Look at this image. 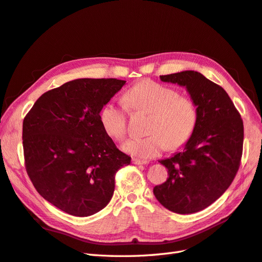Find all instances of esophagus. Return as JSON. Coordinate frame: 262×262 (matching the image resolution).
<instances>
[{
  "instance_id": "esophagus-1",
  "label": "esophagus",
  "mask_w": 262,
  "mask_h": 262,
  "mask_svg": "<svg viewBox=\"0 0 262 262\" xmlns=\"http://www.w3.org/2000/svg\"><path fill=\"white\" fill-rule=\"evenodd\" d=\"M132 163L136 164V165H144V164H146V162L138 160V158H132Z\"/></svg>"
}]
</instances>
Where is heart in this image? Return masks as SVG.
Here are the masks:
<instances>
[{
  "label": "heart",
  "instance_id": "obj_1",
  "mask_svg": "<svg viewBox=\"0 0 262 262\" xmlns=\"http://www.w3.org/2000/svg\"><path fill=\"white\" fill-rule=\"evenodd\" d=\"M122 100L134 113L148 114L145 138L129 140L126 153L148 160L160 155L165 147L178 149L192 137L198 122V110L192 99L179 95L172 87L154 81H141L126 91ZM102 130L115 141L126 136L125 110L109 101L99 112Z\"/></svg>",
  "mask_w": 262,
  "mask_h": 262
}]
</instances>
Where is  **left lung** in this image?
Listing matches in <instances>:
<instances>
[{
    "label": "left lung",
    "mask_w": 262,
    "mask_h": 262,
    "mask_svg": "<svg viewBox=\"0 0 262 262\" xmlns=\"http://www.w3.org/2000/svg\"><path fill=\"white\" fill-rule=\"evenodd\" d=\"M160 77L186 87L198 122L182 152L160 161L168 178L153 192L169 211L191 214L208 208L231 186L241 165L244 124L227 93L201 73L182 71Z\"/></svg>",
    "instance_id": "left-lung-1"
}]
</instances>
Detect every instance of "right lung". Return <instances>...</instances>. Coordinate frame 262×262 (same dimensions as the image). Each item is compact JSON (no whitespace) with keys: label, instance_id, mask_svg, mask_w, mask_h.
<instances>
[{"label":"right lung","instance_id":"1","mask_svg":"<svg viewBox=\"0 0 262 262\" xmlns=\"http://www.w3.org/2000/svg\"><path fill=\"white\" fill-rule=\"evenodd\" d=\"M117 78H78L42 94L23 122L25 166L43 199L74 216L112 200L115 175L131 157L102 130L99 112L121 90Z\"/></svg>","mask_w":262,"mask_h":262}]
</instances>
